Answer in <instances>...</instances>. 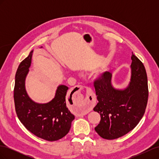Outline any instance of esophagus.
Masks as SVG:
<instances>
[{
	"mask_svg": "<svg viewBox=\"0 0 159 159\" xmlns=\"http://www.w3.org/2000/svg\"><path fill=\"white\" fill-rule=\"evenodd\" d=\"M75 88H76L77 89H78V91H80V90L82 89V87H81V85H77V86H75ZM88 91H91V89H88ZM89 97L91 98H92L93 99L91 100H90L89 99ZM93 96L91 95V93L88 94V98H87V99H86V102H85V104H84V105H81V106L80 107H81L80 109H82L81 107H83V106H84L85 108H87V107L91 108V107H93Z\"/></svg>",
	"mask_w": 159,
	"mask_h": 159,
	"instance_id": "obj_1",
	"label": "esophagus"
}]
</instances>
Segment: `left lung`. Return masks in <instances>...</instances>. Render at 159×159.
<instances>
[{
	"mask_svg": "<svg viewBox=\"0 0 159 159\" xmlns=\"http://www.w3.org/2000/svg\"><path fill=\"white\" fill-rule=\"evenodd\" d=\"M131 60V81L125 89L113 87L109 71L103 72L93 82L98 100L93 110L101 116L95 130L101 137L108 140L131 131L145 112L148 97L147 72L137 56L133 54Z\"/></svg>",
	"mask_w": 159,
	"mask_h": 159,
	"instance_id": "1",
	"label": "left lung"
}]
</instances>
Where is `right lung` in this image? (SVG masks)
<instances>
[{"label":"right lung","mask_w":159,"mask_h":159,"mask_svg":"<svg viewBox=\"0 0 159 159\" xmlns=\"http://www.w3.org/2000/svg\"><path fill=\"white\" fill-rule=\"evenodd\" d=\"M32 52L21 61L16 73L14 89L16 113L23 125L34 135L48 141H57L68 133L75 118L66 106L68 88L59 85L54 98L47 103L33 102L25 89V79L31 64Z\"/></svg>","instance_id":"1"}]
</instances>
